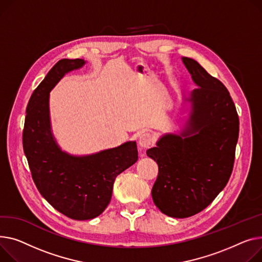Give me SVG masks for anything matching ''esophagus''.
<instances>
[{
  "label": "esophagus",
  "instance_id": "esophagus-1",
  "mask_svg": "<svg viewBox=\"0 0 262 262\" xmlns=\"http://www.w3.org/2000/svg\"><path fill=\"white\" fill-rule=\"evenodd\" d=\"M151 142H152V139H151V136L149 134L144 133V134H141L140 136H139L138 144H139V146H140L141 149L149 147Z\"/></svg>",
  "mask_w": 262,
  "mask_h": 262
}]
</instances>
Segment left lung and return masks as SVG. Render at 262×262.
<instances>
[{
    "instance_id": "left-lung-1",
    "label": "left lung",
    "mask_w": 262,
    "mask_h": 262,
    "mask_svg": "<svg viewBox=\"0 0 262 262\" xmlns=\"http://www.w3.org/2000/svg\"><path fill=\"white\" fill-rule=\"evenodd\" d=\"M181 59L197 86L184 100L188 116L178 134L162 135L146 151L159 167L154 203L173 218L201 212L225 187L239 136L237 111L226 87L194 59Z\"/></svg>"
}]
</instances>
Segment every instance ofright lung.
I'll use <instances>...</instances> for the list:
<instances>
[{
	"label": "right lung",
	"mask_w": 262,
	"mask_h": 262,
	"mask_svg": "<svg viewBox=\"0 0 262 262\" xmlns=\"http://www.w3.org/2000/svg\"><path fill=\"white\" fill-rule=\"evenodd\" d=\"M83 59H62L33 91L26 108L23 148L40 194L57 211L75 220L101 215L112 199L116 177L138 160L135 141L96 154L75 156L61 149L51 130L49 93Z\"/></svg>",
	"instance_id": "right-lung-1"
}]
</instances>
